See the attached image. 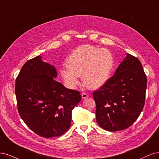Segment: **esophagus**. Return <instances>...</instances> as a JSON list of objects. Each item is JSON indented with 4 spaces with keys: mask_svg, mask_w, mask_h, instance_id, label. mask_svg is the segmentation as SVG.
Instances as JSON below:
<instances>
[{
    "mask_svg": "<svg viewBox=\"0 0 159 159\" xmlns=\"http://www.w3.org/2000/svg\"><path fill=\"white\" fill-rule=\"evenodd\" d=\"M81 96H82V98H83V99H86L89 97V95L85 93H83L81 94Z\"/></svg>",
    "mask_w": 159,
    "mask_h": 159,
    "instance_id": "34e87169",
    "label": "esophagus"
}]
</instances>
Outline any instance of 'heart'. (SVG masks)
I'll list each match as a JSON object with an SVG mask.
<instances>
[{"label":"heart","mask_w":159,"mask_h":159,"mask_svg":"<svg viewBox=\"0 0 159 159\" xmlns=\"http://www.w3.org/2000/svg\"><path fill=\"white\" fill-rule=\"evenodd\" d=\"M66 68H61L60 73L65 83L73 87L82 76L83 84L90 89L104 85L114 66V57L110 50L91 45L79 46L66 59Z\"/></svg>","instance_id":"1"}]
</instances>
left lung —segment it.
I'll use <instances>...</instances> for the list:
<instances>
[{
	"label": "left lung",
	"instance_id": "1",
	"mask_svg": "<svg viewBox=\"0 0 159 159\" xmlns=\"http://www.w3.org/2000/svg\"><path fill=\"white\" fill-rule=\"evenodd\" d=\"M146 89L147 76L140 61L127 53L114 75L93 93L100 127L116 131L131 126L144 107Z\"/></svg>",
	"mask_w": 159,
	"mask_h": 159
}]
</instances>
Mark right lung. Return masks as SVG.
Returning a JSON list of instances; mask_svg holds the SVG:
<instances>
[{
  "instance_id": "obj_1",
  "label": "right lung",
  "mask_w": 159,
  "mask_h": 159,
  "mask_svg": "<svg viewBox=\"0 0 159 159\" xmlns=\"http://www.w3.org/2000/svg\"><path fill=\"white\" fill-rule=\"evenodd\" d=\"M55 66L38 55L28 61L16 79L18 113L30 129L49 138L61 136L70 127L72 110L81 100L79 91L55 80Z\"/></svg>"
}]
</instances>
